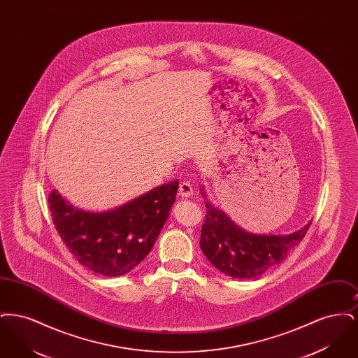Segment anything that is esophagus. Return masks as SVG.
<instances>
[{
    "label": "esophagus",
    "mask_w": 358,
    "mask_h": 358,
    "mask_svg": "<svg viewBox=\"0 0 358 358\" xmlns=\"http://www.w3.org/2000/svg\"><path fill=\"white\" fill-rule=\"evenodd\" d=\"M193 185L190 184V182H187V181H184V182H181L180 184V187H178V194L182 197V199H187V197H190L192 194H193Z\"/></svg>",
    "instance_id": "34e87169"
}]
</instances>
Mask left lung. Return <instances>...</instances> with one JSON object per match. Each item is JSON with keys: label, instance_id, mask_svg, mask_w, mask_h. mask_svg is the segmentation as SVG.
Returning <instances> with one entry per match:
<instances>
[{"label": "left lung", "instance_id": "8db88e82", "mask_svg": "<svg viewBox=\"0 0 358 358\" xmlns=\"http://www.w3.org/2000/svg\"><path fill=\"white\" fill-rule=\"evenodd\" d=\"M206 216L201 228L200 247L206 259L222 273L248 279L282 263L289 251L305 238L311 222L289 235H260L241 228L224 210L208 199L204 187Z\"/></svg>", "mask_w": 358, "mask_h": 358}]
</instances>
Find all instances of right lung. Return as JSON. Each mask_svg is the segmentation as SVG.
<instances>
[{"mask_svg":"<svg viewBox=\"0 0 358 358\" xmlns=\"http://www.w3.org/2000/svg\"><path fill=\"white\" fill-rule=\"evenodd\" d=\"M177 190L178 181H171L102 212L76 208L56 189L48 203L56 231L78 262L94 273L120 276L152 251Z\"/></svg>","mask_w":358,"mask_h":358,"instance_id":"obj_1","label":"right lung"}]
</instances>
